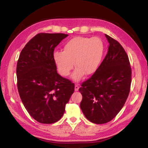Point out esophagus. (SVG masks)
<instances>
[{
	"label": "esophagus",
	"mask_w": 148,
	"mask_h": 148,
	"mask_svg": "<svg viewBox=\"0 0 148 148\" xmlns=\"http://www.w3.org/2000/svg\"><path fill=\"white\" fill-rule=\"evenodd\" d=\"M79 86L78 85H77V84H76V85H75V91H76V92H77V91H78V90H79Z\"/></svg>",
	"instance_id": "obj_1"
}]
</instances>
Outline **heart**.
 Masks as SVG:
<instances>
[{
    "mask_svg": "<svg viewBox=\"0 0 148 148\" xmlns=\"http://www.w3.org/2000/svg\"><path fill=\"white\" fill-rule=\"evenodd\" d=\"M104 45L98 37H75L66 42L63 51L53 53V58L59 73L67 77L74 68L72 79L79 81L84 74L91 75L95 72L101 63Z\"/></svg>",
    "mask_w": 148,
    "mask_h": 148,
    "instance_id": "heart-1",
    "label": "heart"
}]
</instances>
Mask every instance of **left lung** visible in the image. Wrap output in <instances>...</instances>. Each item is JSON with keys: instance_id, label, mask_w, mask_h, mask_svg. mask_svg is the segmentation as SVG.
<instances>
[{"instance_id": "8db88e82", "label": "left lung", "mask_w": 148, "mask_h": 148, "mask_svg": "<svg viewBox=\"0 0 148 148\" xmlns=\"http://www.w3.org/2000/svg\"><path fill=\"white\" fill-rule=\"evenodd\" d=\"M108 51L92 77L81 84V109L96 124L106 123L123 107L130 92L132 70L128 56L117 40L105 34Z\"/></svg>"}]
</instances>
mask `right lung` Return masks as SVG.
<instances>
[{
	"label": "right lung",
	"mask_w": 148,
	"mask_h": 148,
	"mask_svg": "<svg viewBox=\"0 0 148 148\" xmlns=\"http://www.w3.org/2000/svg\"><path fill=\"white\" fill-rule=\"evenodd\" d=\"M65 34L39 33L21 50L16 66L19 95L29 114L40 123L60 119L74 84L56 71L53 55Z\"/></svg>",
	"instance_id": "obj_1"
}]
</instances>
